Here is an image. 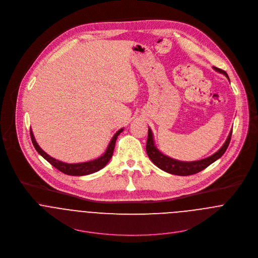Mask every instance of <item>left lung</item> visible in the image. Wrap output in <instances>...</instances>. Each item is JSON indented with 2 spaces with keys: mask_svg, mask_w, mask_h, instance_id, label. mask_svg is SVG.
I'll return each mask as SVG.
<instances>
[{
  "mask_svg": "<svg viewBox=\"0 0 258 258\" xmlns=\"http://www.w3.org/2000/svg\"><path fill=\"white\" fill-rule=\"evenodd\" d=\"M214 70L220 74H224L227 78L228 75L221 71L218 68L214 67ZM229 80V78H228ZM231 133L232 130L229 132L227 139L225 140L224 144L221 146V149L216 152L215 154H213L212 156L199 160V161H192V162H183V161H178L175 160L173 158H170L168 156H166L165 154H163L158 148L155 145V141H154V137H153V133L152 130L149 128L148 129V139L147 145H146V151H147L148 157L150 158V160L161 170L172 174V175H177V176H189V175H194L197 174L201 171H203L204 169H206L207 167H209L211 164H213L214 162H216L218 159H220L221 156L224 154V152L226 151V149L229 145L230 142V138H231Z\"/></svg>",
  "mask_w": 258,
  "mask_h": 258,
  "instance_id": "8db88e82",
  "label": "left lung"
}]
</instances>
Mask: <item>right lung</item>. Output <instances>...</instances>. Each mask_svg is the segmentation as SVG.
Instances as JSON below:
<instances>
[{"mask_svg":"<svg viewBox=\"0 0 258 258\" xmlns=\"http://www.w3.org/2000/svg\"><path fill=\"white\" fill-rule=\"evenodd\" d=\"M124 129L121 128L120 130H118L114 134V136L111 139L108 147H107L106 151L104 152V154L102 156H100L97 159L88 161V162L76 163V164H70V163L58 161L55 158H52L48 154H46L41 148L38 146V144H37V141L35 139V136H34L32 130H31V138H32V142H33L35 148H36L37 153L41 157H43L49 164H51L54 168H56L58 171L62 172L63 174L70 175V176H85V175H89V174H93L95 172H98L99 170H101L102 168H104L106 166V164L109 162V160H110L111 157L113 155V151H114V147H115V143H116L117 137L119 136V134Z\"/></svg>","mask_w":258,"mask_h":258,"instance_id":"obj_1","label":"right lung"}]
</instances>
